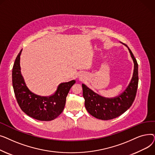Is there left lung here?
I'll return each instance as SVG.
<instances>
[{
  "label": "left lung",
  "instance_id": "obj_1",
  "mask_svg": "<svg viewBox=\"0 0 155 155\" xmlns=\"http://www.w3.org/2000/svg\"><path fill=\"white\" fill-rule=\"evenodd\" d=\"M124 45L128 48L133 60L134 71L131 82L123 93L114 98H106L82 84L85 108L91 115L97 119L110 120L116 118L131 107L134 101L138 85V64L131 50Z\"/></svg>",
  "mask_w": 155,
  "mask_h": 155
}]
</instances>
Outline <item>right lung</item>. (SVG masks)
Wrapping results in <instances>:
<instances>
[{"label": "right lung", "mask_w": 155, "mask_h": 155, "mask_svg": "<svg viewBox=\"0 0 155 155\" xmlns=\"http://www.w3.org/2000/svg\"><path fill=\"white\" fill-rule=\"evenodd\" d=\"M22 50L16 58L12 68V85L18 103L28 116L42 121L56 119L63 112L67 96L75 80L60 84L54 94L41 97L31 92L21 74L20 58Z\"/></svg>", "instance_id": "obj_1"}]
</instances>
